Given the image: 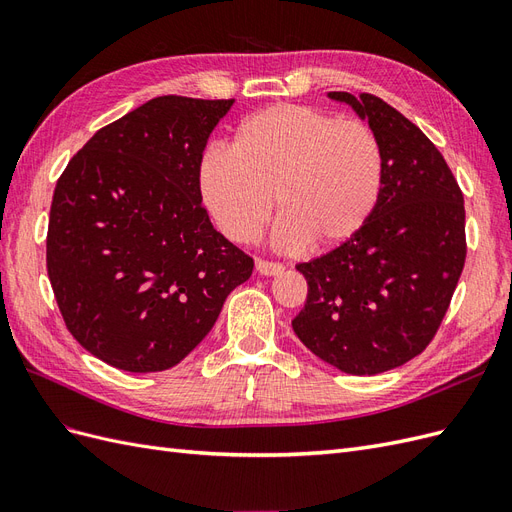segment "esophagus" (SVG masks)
Instances as JSON below:
<instances>
[{
	"label": "esophagus",
	"instance_id": "1",
	"mask_svg": "<svg viewBox=\"0 0 512 512\" xmlns=\"http://www.w3.org/2000/svg\"><path fill=\"white\" fill-rule=\"evenodd\" d=\"M256 271L260 275L273 277V275H280L284 271V265H280V262H271V260H256Z\"/></svg>",
	"mask_w": 512,
	"mask_h": 512
}]
</instances>
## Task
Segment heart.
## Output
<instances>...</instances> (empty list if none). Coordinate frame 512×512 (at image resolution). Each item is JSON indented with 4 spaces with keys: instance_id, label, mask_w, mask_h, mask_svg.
Returning <instances> with one entry per match:
<instances>
[{
    "instance_id": "obj_1",
    "label": "heart",
    "mask_w": 512,
    "mask_h": 512,
    "mask_svg": "<svg viewBox=\"0 0 512 512\" xmlns=\"http://www.w3.org/2000/svg\"><path fill=\"white\" fill-rule=\"evenodd\" d=\"M384 149L361 119L275 104L239 123L232 151L209 149L200 190L232 243H252L269 224L273 198L284 247H337L367 226L384 192Z\"/></svg>"
}]
</instances>
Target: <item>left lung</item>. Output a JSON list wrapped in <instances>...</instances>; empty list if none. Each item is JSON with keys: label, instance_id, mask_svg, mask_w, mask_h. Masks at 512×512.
<instances>
[{"label": "left lung", "instance_id": "left-lung-1", "mask_svg": "<svg viewBox=\"0 0 512 512\" xmlns=\"http://www.w3.org/2000/svg\"><path fill=\"white\" fill-rule=\"evenodd\" d=\"M378 134L384 192L367 226L297 265L307 301L292 329L318 359L376 376L421 354L436 335L466 262L463 194L442 153L391 104L329 91Z\"/></svg>", "mask_w": 512, "mask_h": 512}]
</instances>
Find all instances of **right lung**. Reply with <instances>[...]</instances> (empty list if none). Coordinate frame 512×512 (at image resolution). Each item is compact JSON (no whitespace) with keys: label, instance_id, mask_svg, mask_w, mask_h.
Wrapping results in <instances>:
<instances>
[{"label":"right lung","instance_id":"obj_1","mask_svg":"<svg viewBox=\"0 0 512 512\" xmlns=\"http://www.w3.org/2000/svg\"><path fill=\"white\" fill-rule=\"evenodd\" d=\"M235 100L160 96L89 138L57 179L46 269L68 331L132 374L183 361L254 260L213 228L200 162Z\"/></svg>","mask_w":512,"mask_h":512}]
</instances>
